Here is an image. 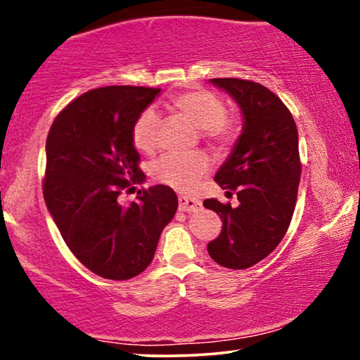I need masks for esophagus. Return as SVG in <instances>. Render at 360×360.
<instances>
[{"label": "esophagus", "mask_w": 360, "mask_h": 360, "mask_svg": "<svg viewBox=\"0 0 360 360\" xmlns=\"http://www.w3.org/2000/svg\"><path fill=\"white\" fill-rule=\"evenodd\" d=\"M179 208L180 211H198L201 210V201L191 198V196L181 195L179 196Z\"/></svg>", "instance_id": "34e87169"}]
</instances>
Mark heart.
<instances>
[{"instance_id": "1", "label": "heart", "mask_w": 360, "mask_h": 360, "mask_svg": "<svg viewBox=\"0 0 360 360\" xmlns=\"http://www.w3.org/2000/svg\"><path fill=\"white\" fill-rule=\"evenodd\" d=\"M170 106L184 115L191 124L203 131L210 142L228 146L238 134V126L226 116L221 98L208 90L181 93L170 101ZM160 117L155 110H144L132 126V142L141 152H152L159 142ZM210 169V160L203 152L162 155L152 164V175L159 181L175 188H191Z\"/></svg>"}]
</instances>
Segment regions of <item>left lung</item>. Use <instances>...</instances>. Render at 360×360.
I'll list each match as a JSON object with an SVG mask.
<instances>
[{"mask_svg":"<svg viewBox=\"0 0 360 360\" xmlns=\"http://www.w3.org/2000/svg\"><path fill=\"white\" fill-rule=\"evenodd\" d=\"M228 93L243 115V131L214 180L236 193L239 205L205 200L223 221L208 254L226 269H248L280 244L297 205L300 174L298 131L292 112L264 85L239 78H211Z\"/></svg>","mask_w":360,"mask_h":360,"instance_id":"left-lung-1","label":"left lung"}]
</instances>
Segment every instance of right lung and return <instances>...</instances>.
Wrapping results in <instances>:
<instances>
[{
    "label": "right lung",
    "instance_id": "right-lung-1",
    "mask_svg": "<svg viewBox=\"0 0 360 360\" xmlns=\"http://www.w3.org/2000/svg\"><path fill=\"white\" fill-rule=\"evenodd\" d=\"M159 95V88H96L63 108L49 131L47 210L73 255L103 278L144 272L179 208L167 185L139 190L127 205L120 201L122 190L146 180L132 126Z\"/></svg>",
    "mask_w": 360,
    "mask_h": 360
}]
</instances>
